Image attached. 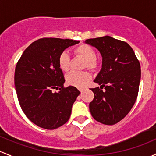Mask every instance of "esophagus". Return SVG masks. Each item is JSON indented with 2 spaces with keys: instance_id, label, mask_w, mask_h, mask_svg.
<instances>
[{
  "instance_id": "obj_1",
  "label": "esophagus",
  "mask_w": 156,
  "mask_h": 156,
  "mask_svg": "<svg viewBox=\"0 0 156 156\" xmlns=\"http://www.w3.org/2000/svg\"><path fill=\"white\" fill-rule=\"evenodd\" d=\"M79 90H80V92H83V90H84V89H83V88H80V89H79Z\"/></svg>"
}]
</instances>
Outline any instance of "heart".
I'll use <instances>...</instances> for the list:
<instances>
[{
	"label": "heart",
	"mask_w": 156,
	"mask_h": 156,
	"mask_svg": "<svg viewBox=\"0 0 156 156\" xmlns=\"http://www.w3.org/2000/svg\"><path fill=\"white\" fill-rule=\"evenodd\" d=\"M75 55L81 56L85 59L84 67L91 70L97 69L98 61L96 58V51L92 46L87 44H82L77 46L74 49ZM58 66L60 69L64 72H67L70 66V55L66 51L60 54L58 57ZM91 78V75L87 72L72 71L66 75V83L71 86L83 87L88 83Z\"/></svg>",
	"instance_id": "obj_1"
}]
</instances>
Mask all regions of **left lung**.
Masks as SVG:
<instances>
[{"mask_svg":"<svg viewBox=\"0 0 156 156\" xmlns=\"http://www.w3.org/2000/svg\"><path fill=\"white\" fill-rule=\"evenodd\" d=\"M85 43L98 49L102 56V68L94 80L101 87L91 89L94 99L90 103V112L98 122L113 125L136 102L141 79L139 61L127 43L110 36L87 39Z\"/></svg>","mask_w":156,"mask_h":156,"instance_id":"obj_1","label":"left lung"}]
</instances>
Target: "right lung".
Listing matches in <instances>:
<instances>
[{
    "label": "right lung",
    "instance_id": "right-lung-1",
    "mask_svg": "<svg viewBox=\"0 0 156 156\" xmlns=\"http://www.w3.org/2000/svg\"><path fill=\"white\" fill-rule=\"evenodd\" d=\"M79 41L44 37L30 44L17 63L15 87L22 110L40 127L57 129L69 120L73 104L80 95L76 87H64L58 57ZM53 89L59 92L53 93Z\"/></svg>",
    "mask_w": 156,
    "mask_h": 156
}]
</instances>
